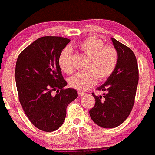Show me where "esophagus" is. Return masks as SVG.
Listing matches in <instances>:
<instances>
[{
	"label": "esophagus",
	"instance_id": "obj_1",
	"mask_svg": "<svg viewBox=\"0 0 155 155\" xmlns=\"http://www.w3.org/2000/svg\"><path fill=\"white\" fill-rule=\"evenodd\" d=\"M84 94H85V93L82 92V91H79V92H78V95H79V96H83Z\"/></svg>",
	"mask_w": 155,
	"mask_h": 155
}]
</instances>
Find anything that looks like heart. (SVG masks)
<instances>
[{"label": "heart", "instance_id": "obj_1", "mask_svg": "<svg viewBox=\"0 0 155 155\" xmlns=\"http://www.w3.org/2000/svg\"><path fill=\"white\" fill-rule=\"evenodd\" d=\"M77 49L89 57L86 71L76 73L70 78L71 87L80 91H87L96 84L98 79L102 82L107 80L116 68L118 62L117 50L112 46H105L102 40L95 37L84 39L76 46ZM58 65L67 74L73 71L72 51L65 48L58 56Z\"/></svg>", "mask_w": 155, "mask_h": 155}]
</instances>
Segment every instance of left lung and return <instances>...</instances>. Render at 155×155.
I'll use <instances>...</instances> for the list:
<instances>
[{"label": "left lung", "mask_w": 155, "mask_h": 155, "mask_svg": "<svg viewBox=\"0 0 155 155\" xmlns=\"http://www.w3.org/2000/svg\"><path fill=\"white\" fill-rule=\"evenodd\" d=\"M111 40L118 54V65L105 83L97 88L107 93L103 96L92 93L95 104L90 110L93 121L104 128H116L128 117L134 105L139 79L134 53L114 38Z\"/></svg>", "instance_id": "8db88e82"}]
</instances>
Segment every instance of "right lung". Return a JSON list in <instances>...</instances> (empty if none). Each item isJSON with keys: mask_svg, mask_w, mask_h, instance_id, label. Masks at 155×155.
<instances>
[{"mask_svg": "<svg viewBox=\"0 0 155 155\" xmlns=\"http://www.w3.org/2000/svg\"><path fill=\"white\" fill-rule=\"evenodd\" d=\"M70 41L61 37H40L25 48L17 60L19 101L31 124L45 132L62 126L67 106L78 97L75 90L63 88L67 82L58 65L59 55Z\"/></svg>", "mask_w": 155, "mask_h": 155, "instance_id": "1", "label": "right lung"}]
</instances>
